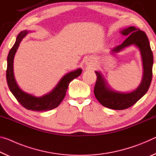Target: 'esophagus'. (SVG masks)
Wrapping results in <instances>:
<instances>
[{
	"mask_svg": "<svg viewBox=\"0 0 156 156\" xmlns=\"http://www.w3.org/2000/svg\"><path fill=\"white\" fill-rule=\"evenodd\" d=\"M85 65L87 66V67H93L94 65V60L93 59H87L85 62Z\"/></svg>",
	"mask_w": 156,
	"mask_h": 156,
	"instance_id": "34e87169",
	"label": "esophagus"
}]
</instances>
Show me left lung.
<instances>
[{"instance_id": "8db88e82", "label": "left lung", "mask_w": 156, "mask_h": 156, "mask_svg": "<svg viewBox=\"0 0 156 156\" xmlns=\"http://www.w3.org/2000/svg\"><path fill=\"white\" fill-rule=\"evenodd\" d=\"M124 36L128 38L123 43L111 50L114 54L120 52L131 44L137 46L141 53L143 64V78L140 84L135 91L131 93H121L113 91L107 87L106 81L101 73L95 72L97 80L94 87V94L98 102L104 107L115 110H122L136 104L149 89L152 80V67L154 56L147 36L143 31L135 27H129L121 31Z\"/></svg>"}]
</instances>
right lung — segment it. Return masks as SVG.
<instances>
[{
    "label": "right lung",
    "instance_id": "add662e5",
    "mask_svg": "<svg viewBox=\"0 0 156 156\" xmlns=\"http://www.w3.org/2000/svg\"><path fill=\"white\" fill-rule=\"evenodd\" d=\"M27 33L28 31L25 30L21 31L18 34L15 44L9 52L8 56H7V67L6 70L7 84L16 99L25 109L34 111V112H44V111L51 110L58 106L60 102L62 101L70 82L81 74L82 69H78L77 70L71 72L63 76L56 87L44 96L36 97L23 91L18 87L16 82L15 80L13 62H14V55L18 49V47L23 38L27 35Z\"/></svg>",
    "mask_w": 156,
    "mask_h": 156
}]
</instances>
